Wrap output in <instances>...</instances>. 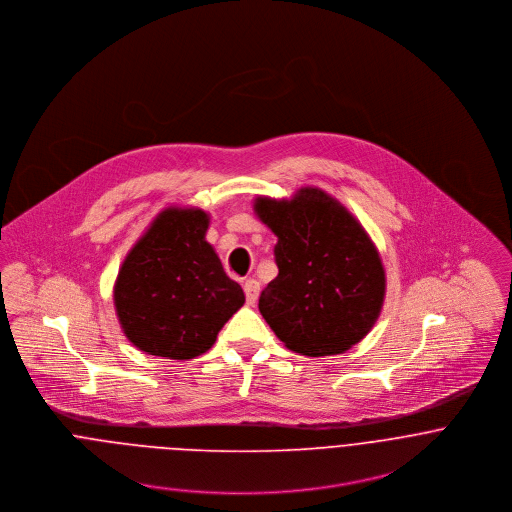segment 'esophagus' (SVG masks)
Here are the masks:
<instances>
[{
	"instance_id": "esophagus-1",
	"label": "esophagus",
	"mask_w": 512,
	"mask_h": 512,
	"mask_svg": "<svg viewBox=\"0 0 512 512\" xmlns=\"http://www.w3.org/2000/svg\"><path fill=\"white\" fill-rule=\"evenodd\" d=\"M244 293H246V303L254 305L256 299H258V293H260V284L256 280H246L244 282Z\"/></svg>"
}]
</instances>
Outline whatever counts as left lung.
I'll return each instance as SVG.
<instances>
[{"mask_svg":"<svg viewBox=\"0 0 512 512\" xmlns=\"http://www.w3.org/2000/svg\"><path fill=\"white\" fill-rule=\"evenodd\" d=\"M252 207L278 238L280 272L258 303L276 337L307 357L339 355L361 343L386 295L382 258L361 220L311 185L290 199L258 195Z\"/></svg>","mask_w":512,"mask_h":512,"instance_id":"obj_1","label":"left lung"}]
</instances>
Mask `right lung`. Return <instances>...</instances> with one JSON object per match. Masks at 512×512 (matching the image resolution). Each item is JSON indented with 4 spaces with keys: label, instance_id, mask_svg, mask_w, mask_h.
<instances>
[{
    "label": "right lung",
    "instance_id": "obj_1",
    "mask_svg": "<svg viewBox=\"0 0 512 512\" xmlns=\"http://www.w3.org/2000/svg\"><path fill=\"white\" fill-rule=\"evenodd\" d=\"M211 215L169 205L126 254L114 309L128 341L153 357L189 361L207 353L224 323L244 305L207 242Z\"/></svg>",
    "mask_w": 512,
    "mask_h": 512
}]
</instances>
